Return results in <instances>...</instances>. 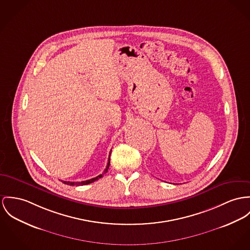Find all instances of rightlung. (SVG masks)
<instances>
[{
	"mask_svg": "<svg viewBox=\"0 0 250 250\" xmlns=\"http://www.w3.org/2000/svg\"><path fill=\"white\" fill-rule=\"evenodd\" d=\"M110 154H111V151H110V153H109L108 162H107V165H106V167H105L104 171L102 173V174L98 175V176L95 177V178H92V179H90V180H86V181H83V182H65V181H62V182L63 184H65V185H69V186H84V185H88V184H91V183L95 182L97 180H99L100 178H102V177L104 176V174H105V173L107 172V170H108V168H109V165H110Z\"/></svg>",
	"mask_w": 250,
	"mask_h": 250,
	"instance_id": "1",
	"label": "right lung"
}]
</instances>
